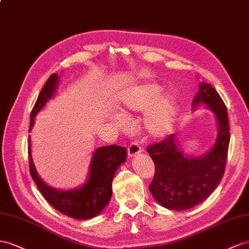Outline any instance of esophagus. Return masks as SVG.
I'll return each mask as SVG.
<instances>
[{
    "mask_svg": "<svg viewBox=\"0 0 249 249\" xmlns=\"http://www.w3.org/2000/svg\"><path fill=\"white\" fill-rule=\"evenodd\" d=\"M142 151H143V149H142V147L138 143H136V142H132V143H130V145L128 147L129 158H134V156L139 155Z\"/></svg>",
    "mask_w": 249,
    "mask_h": 249,
    "instance_id": "esophagus-1",
    "label": "esophagus"
}]
</instances>
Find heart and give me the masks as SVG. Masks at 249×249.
Masks as SVG:
<instances>
[{
  "mask_svg": "<svg viewBox=\"0 0 249 249\" xmlns=\"http://www.w3.org/2000/svg\"><path fill=\"white\" fill-rule=\"evenodd\" d=\"M162 88L155 83L136 85L125 89L120 96L121 111L123 113L143 111L141 119L142 129L151 139H160L172 131L178 118V103L172 94L160 97ZM123 123L122 118L117 119Z\"/></svg>",
  "mask_w": 249,
  "mask_h": 249,
  "instance_id": "heart-1",
  "label": "heart"
}]
</instances>
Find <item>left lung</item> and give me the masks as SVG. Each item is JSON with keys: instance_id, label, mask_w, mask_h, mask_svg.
I'll use <instances>...</instances> for the list:
<instances>
[{"instance_id": "obj_1", "label": "left lung", "mask_w": 249, "mask_h": 249, "mask_svg": "<svg viewBox=\"0 0 249 249\" xmlns=\"http://www.w3.org/2000/svg\"><path fill=\"white\" fill-rule=\"evenodd\" d=\"M201 104L213 112L217 122V138L209 151L199 156L184 153L175 133L147 147L155 165L149 190L154 199L169 210L184 211L203 202L224 174L230 145L227 108L217 90L204 81L192 102L193 110Z\"/></svg>"}]
</instances>
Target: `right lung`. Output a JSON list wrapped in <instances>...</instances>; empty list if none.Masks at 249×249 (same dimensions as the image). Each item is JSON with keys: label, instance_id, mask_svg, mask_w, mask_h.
Returning <instances> with one entry per match:
<instances>
[{"label": "right lung", "instance_id": "add662e5", "mask_svg": "<svg viewBox=\"0 0 249 249\" xmlns=\"http://www.w3.org/2000/svg\"><path fill=\"white\" fill-rule=\"evenodd\" d=\"M58 83L59 76L56 73L50 76L45 83L31 111L29 132L33 128L35 116L50 99L54 97ZM28 153H29L31 176L45 199L63 215L79 220H88L96 217L109 203L112 194V179L119 167L126 161L127 156L125 147L117 145L99 147L93 152L89 171L85 182L75 189L59 190L49 186L39 177L32 159L30 136Z\"/></svg>", "mask_w": 249, "mask_h": 249}]
</instances>
